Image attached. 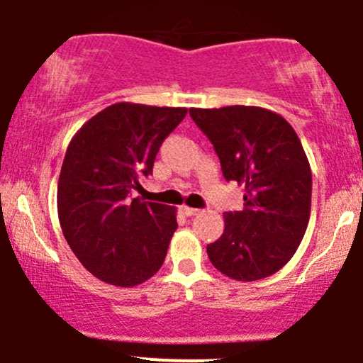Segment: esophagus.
<instances>
[{
  "label": "esophagus",
  "instance_id": "obj_1",
  "mask_svg": "<svg viewBox=\"0 0 363 363\" xmlns=\"http://www.w3.org/2000/svg\"><path fill=\"white\" fill-rule=\"evenodd\" d=\"M182 211V214H186V216H189V218H191V216H199L200 214V208H193V207H182L181 208Z\"/></svg>",
  "mask_w": 363,
  "mask_h": 363
}]
</instances>
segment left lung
Wrapping results in <instances>:
<instances>
[{
	"mask_svg": "<svg viewBox=\"0 0 363 363\" xmlns=\"http://www.w3.org/2000/svg\"><path fill=\"white\" fill-rule=\"evenodd\" d=\"M189 116L214 145L226 181L246 188L244 208L225 212L208 259L237 281L272 276L295 255L309 223L313 175L300 138L284 117L262 107L189 108Z\"/></svg>",
	"mask_w": 363,
	"mask_h": 363,
	"instance_id": "8db88e82",
	"label": "left lung"
}]
</instances>
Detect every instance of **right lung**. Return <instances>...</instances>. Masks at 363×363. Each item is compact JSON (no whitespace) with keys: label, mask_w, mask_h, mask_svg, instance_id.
<instances>
[{"label":"right lung","mask_w":363,"mask_h":363,"mask_svg":"<svg viewBox=\"0 0 363 363\" xmlns=\"http://www.w3.org/2000/svg\"><path fill=\"white\" fill-rule=\"evenodd\" d=\"M188 108L113 104L91 117L69 142L57 214L68 246L93 276L113 286H137L163 265L177 230L175 207L131 199L152 174L164 138Z\"/></svg>","instance_id":"right-lung-1"}]
</instances>
